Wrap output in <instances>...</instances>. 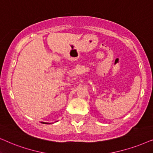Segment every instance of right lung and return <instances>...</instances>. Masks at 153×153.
<instances>
[{
	"instance_id": "obj_1",
	"label": "right lung",
	"mask_w": 153,
	"mask_h": 153,
	"mask_svg": "<svg viewBox=\"0 0 153 153\" xmlns=\"http://www.w3.org/2000/svg\"><path fill=\"white\" fill-rule=\"evenodd\" d=\"M42 123H46V124H50L49 123H45V122H42Z\"/></svg>"
}]
</instances>
